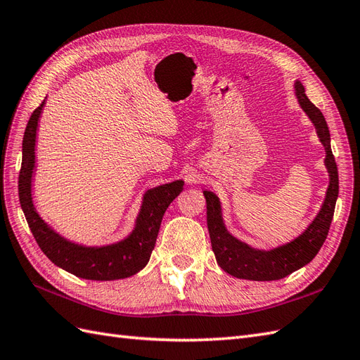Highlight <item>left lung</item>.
I'll return each mask as SVG.
<instances>
[{
  "mask_svg": "<svg viewBox=\"0 0 360 360\" xmlns=\"http://www.w3.org/2000/svg\"><path fill=\"white\" fill-rule=\"evenodd\" d=\"M295 89H297V97L301 108L306 110V114L315 124L319 140L326 147V165L330 173L327 196L316 219L298 238H295L293 242L281 248H276L274 251L264 252L252 250L248 245L238 242L237 238L226 231L222 216H220L219 199L211 191H204V196L207 199L208 233L217 264L225 272L237 276V278L272 281L284 278V276L302 268L304 264L315 259L322 243L326 242L331 219L335 214V205L339 193V178L338 165L330 147L328 126L321 110L307 98L306 91H304V86L300 82H297Z\"/></svg>",
  "mask_w": 360,
  "mask_h": 360,
  "instance_id": "obj_1",
  "label": "left lung"
}]
</instances>
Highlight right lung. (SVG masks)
Masks as SVG:
<instances>
[{
    "label": "right lung",
    "mask_w": 360,
    "mask_h": 360,
    "mask_svg": "<svg viewBox=\"0 0 360 360\" xmlns=\"http://www.w3.org/2000/svg\"><path fill=\"white\" fill-rule=\"evenodd\" d=\"M44 103L45 100L33 110L27 123L22 140V164L20 178H18L21 208L34 240L54 264L80 278L97 281L127 278L141 271L149 262L162 216L170 202L182 191L184 182L176 181L147 191L134 233L123 242L105 248H84L63 240L56 233H53L36 213L30 195L36 127H38Z\"/></svg>",
    "instance_id": "1"
}]
</instances>
